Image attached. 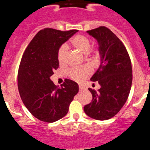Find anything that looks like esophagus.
Listing matches in <instances>:
<instances>
[{
    "instance_id": "1",
    "label": "esophagus",
    "mask_w": 150,
    "mask_h": 150,
    "mask_svg": "<svg viewBox=\"0 0 150 150\" xmlns=\"http://www.w3.org/2000/svg\"><path fill=\"white\" fill-rule=\"evenodd\" d=\"M79 91H83V90H84V88H83V86H79Z\"/></svg>"
}]
</instances>
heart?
<instances>
[{
    "instance_id": "heart-1",
    "label": "heart",
    "mask_w": 150,
    "mask_h": 150,
    "mask_svg": "<svg viewBox=\"0 0 150 150\" xmlns=\"http://www.w3.org/2000/svg\"><path fill=\"white\" fill-rule=\"evenodd\" d=\"M71 46L74 49L79 50L81 53L85 54L86 56H90L91 59L95 60L100 57V52L99 48L91 49V40L86 36L76 35L71 40ZM67 57V48L66 46H62L58 52V61L60 65L65 64ZM90 74V70L86 67L80 68H71L67 71V75L73 80L76 82L83 81L85 78Z\"/></svg>"
}]
</instances>
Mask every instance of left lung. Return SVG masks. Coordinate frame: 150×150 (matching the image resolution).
<instances>
[{
  "mask_svg": "<svg viewBox=\"0 0 150 150\" xmlns=\"http://www.w3.org/2000/svg\"><path fill=\"white\" fill-rule=\"evenodd\" d=\"M99 45L100 64L91 80L98 81V91L88 88L92 100L84 107L87 116L107 120L117 114L125 104L132 83V67L125 46L109 28L100 26L87 30Z\"/></svg>",
  "mask_w": 150,
  "mask_h": 150,
  "instance_id": "obj_1",
  "label": "left lung"
}]
</instances>
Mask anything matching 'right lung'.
Listing matches in <instances>:
<instances>
[{
  "instance_id": "add662e5",
  "label": "right lung",
  "mask_w": 150,
  "mask_h": 150,
  "mask_svg": "<svg viewBox=\"0 0 150 150\" xmlns=\"http://www.w3.org/2000/svg\"><path fill=\"white\" fill-rule=\"evenodd\" d=\"M77 31L40 30L22 55L18 72L19 95L29 112L40 121L54 122L66 116L79 91L77 83L71 79H66L62 87L50 79L59 66V48Z\"/></svg>"
}]
</instances>
